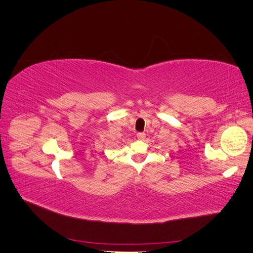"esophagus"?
<instances>
[{
  "mask_svg": "<svg viewBox=\"0 0 253 253\" xmlns=\"http://www.w3.org/2000/svg\"><path fill=\"white\" fill-rule=\"evenodd\" d=\"M137 138L139 140H143L145 138V134L144 133H137Z\"/></svg>",
  "mask_w": 253,
  "mask_h": 253,
  "instance_id": "34e87169",
  "label": "esophagus"
}]
</instances>
